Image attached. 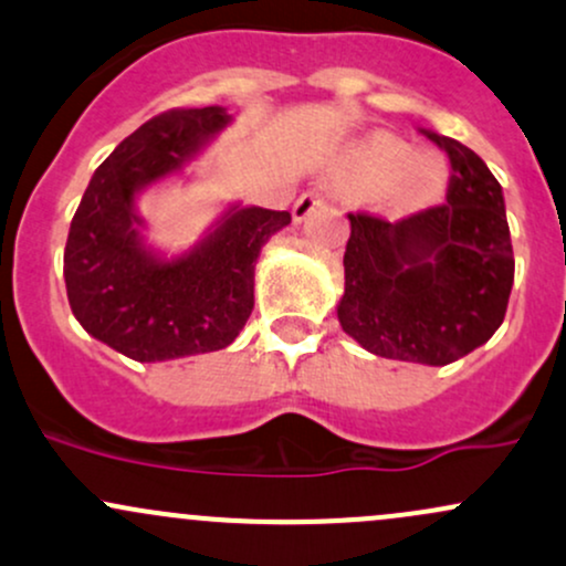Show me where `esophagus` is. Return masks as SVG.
Segmentation results:
<instances>
[{
	"mask_svg": "<svg viewBox=\"0 0 566 566\" xmlns=\"http://www.w3.org/2000/svg\"><path fill=\"white\" fill-rule=\"evenodd\" d=\"M316 207H322V196H319V192H303V196L297 198L295 207H293V220L295 222H303L308 214L314 212Z\"/></svg>",
	"mask_w": 566,
	"mask_h": 566,
	"instance_id": "34e87169",
	"label": "esophagus"
}]
</instances>
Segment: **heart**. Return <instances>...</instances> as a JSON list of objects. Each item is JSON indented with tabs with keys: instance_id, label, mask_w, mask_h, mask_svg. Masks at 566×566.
Returning <instances> with one entry per match:
<instances>
[{
	"instance_id": "heart-1",
	"label": "heart",
	"mask_w": 566,
	"mask_h": 566,
	"mask_svg": "<svg viewBox=\"0 0 566 566\" xmlns=\"http://www.w3.org/2000/svg\"><path fill=\"white\" fill-rule=\"evenodd\" d=\"M354 171L370 188H387L397 179V188L408 198H430L440 188L443 169L432 155H416L408 142L389 134H376L354 150Z\"/></svg>"
}]
</instances>
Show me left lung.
Returning a JSON list of instances; mask_svg holds the SVG:
<instances>
[{
  "mask_svg": "<svg viewBox=\"0 0 566 566\" xmlns=\"http://www.w3.org/2000/svg\"><path fill=\"white\" fill-rule=\"evenodd\" d=\"M424 134L454 169L446 203L397 222L349 214L338 322L365 352L438 368L496 333L515 260L489 166L462 142Z\"/></svg>",
  "mask_w": 566,
  "mask_h": 566,
  "instance_id": "8db88e82",
  "label": "left lung"
}]
</instances>
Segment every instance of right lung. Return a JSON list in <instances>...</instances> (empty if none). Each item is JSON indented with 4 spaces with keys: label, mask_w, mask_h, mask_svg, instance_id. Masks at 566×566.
<instances>
[{
    "label": "right lung",
    "mask_w": 566,
    "mask_h": 566,
    "mask_svg": "<svg viewBox=\"0 0 566 566\" xmlns=\"http://www.w3.org/2000/svg\"><path fill=\"white\" fill-rule=\"evenodd\" d=\"M231 123L220 104L153 117L93 171L72 217L64 282L74 319L136 363L231 346L252 314L260 250L293 220L235 201L188 250L147 241L142 192L182 174Z\"/></svg>",
    "instance_id": "obj_1"
}]
</instances>
